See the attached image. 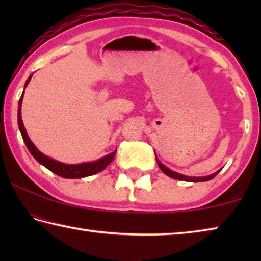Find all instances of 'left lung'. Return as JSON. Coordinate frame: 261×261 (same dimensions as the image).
Here are the masks:
<instances>
[{
  "label": "left lung",
  "instance_id": "left-lung-1",
  "mask_svg": "<svg viewBox=\"0 0 261 261\" xmlns=\"http://www.w3.org/2000/svg\"><path fill=\"white\" fill-rule=\"evenodd\" d=\"M155 159H156V162H158V166L160 169L162 170L163 174H166L167 176H169V177L174 178V179H178V180H184V182H206V180H211L212 178H214L216 175L219 174V171L221 170H218L216 173L212 174V175H208V176H202V177H192V176H187V175H183V174H179V173H176V171L169 169V168L166 167L163 163H161V161L159 160V159L156 158L155 155Z\"/></svg>",
  "mask_w": 261,
  "mask_h": 261
}]
</instances>
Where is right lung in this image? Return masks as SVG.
<instances>
[{
	"mask_svg": "<svg viewBox=\"0 0 261 261\" xmlns=\"http://www.w3.org/2000/svg\"><path fill=\"white\" fill-rule=\"evenodd\" d=\"M31 78H32V74H31V76L28 78V81H26L24 85V90L26 88V86L29 85ZM23 98H24V92L20 96L19 103H18V127L20 130L21 137H23V140L26 145V147L29 148L30 153L32 154L35 160H37L43 167H46L47 169H49L51 173L59 175L63 178H83V177H87V176L100 173V171H102L105 168L113 161L115 154H116V151H114L113 153L108 154V155L99 159V160H95L92 162L78 163V165H67V163L56 161L54 159L45 155V154L41 153L37 147H35V145L32 143V140L30 139V137L24 126V123L21 121V102H23Z\"/></svg>",
	"mask_w": 261,
	"mask_h": 261,
	"instance_id": "1",
	"label": "right lung"
}]
</instances>
